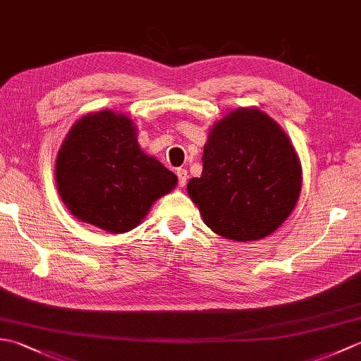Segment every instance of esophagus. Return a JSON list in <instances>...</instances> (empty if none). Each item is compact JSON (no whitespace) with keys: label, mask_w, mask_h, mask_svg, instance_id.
Masks as SVG:
<instances>
[{"label":"esophagus","mask_w":361,"mask_h":361,"mask_svg":"<svg viewBox=\"0 0 361 361\" xmlns=\"http://www.w3.org/2000/svg\"><path fill=\"white\" fill-rule=\"evenodd\" d=\"M176 176H178L180 188L186 186V181H188V171H186V169H176Z\"/></svg>","instance_id":"34e87169"}]
</instances>
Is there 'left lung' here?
I'll return each instance as SVG.
<instances>
[{"label": "left lung", "instance_id": "left-lung-1", "mask_svg": "<svg viewBox=\"0 0 361 361\" xmlns=\"http://www.w3.org/2000/svg\"><path fill=\"white\" fill-rule=\"evenodd\" d=\"M202 161V176L188 183V194L225 239H262L293 211L301 163L286 132L259 109H237L216 122Z\"/></svg>", "mask_w": 361, "mask_h": 361}]
</instances>
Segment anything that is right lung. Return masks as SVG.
Instances as JSON below:
<instances>
[{
    "label": "right lung",
    "instance_id": "add662e5",
    "mask_svg": "<svg viewBox=\"0 0 361 361\" xmlns=\"http://www.w3.org/2000/svg\"><path fill=\"white\" fill-rule=\"evenodd\" d=\"M56 181L75 219L121 234L140 225L178 178L141 150L132 119L104 110L80 118L68 132L56 159Z\"/></svg>",
    "mask_w": 361,
    "mask_h": 361
}]
</instances>
